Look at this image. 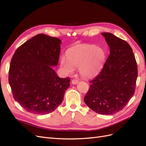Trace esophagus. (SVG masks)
Listing matches in <instances>:
<instances>
[{
	"label": "esophagus",
	"mask_w": 146,
	"mask_h": 146,
	"mask_svg": "<svg viewBox=\"0 0 146 146\" xmlns=\"http://www.w3.org/2000/svg\"><path fill=\"white\" fill-rule=\"evenodd\" d=\"M78 80H77V79H72V83L73 84V85H76L77 83H78Z\"/></svg>",
	"instance_id": "obj_1"
}]
</instances>
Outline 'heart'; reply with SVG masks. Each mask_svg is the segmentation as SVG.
Listing matches in <instances>:
<instances>
[{
  "mask_svg": "<svg viewBox=\"0 0 146 146\" xmlns=\"http://www.w3.org/2000/svg\"><path fill=\"white\" fill-rule=\"evenodd\" d=\"M66 58L61 57L60 65L67 74H72L74 68H79L82 76L90 77L98 74L105 59L103 48L93 45L79 46L66 52Z\"/></svg>",
  "mask_w": 146,
  "mask_h": 146,
  "instance_id": "b5f03b06",
  "label": "heart"
}]
</instances>
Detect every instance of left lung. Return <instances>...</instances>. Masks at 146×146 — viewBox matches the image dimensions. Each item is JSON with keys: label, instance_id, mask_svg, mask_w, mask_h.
<instances>
[{"label": "left lung", "instance_id": "1", "mask_svg": "<svg viewBox=\"0 0 146 146\" xmlns=\"http://www.w3.org/2000/svg\"><path fill=\"white\" fill-rule=\"evenodd\" d=\"M110 47V55L102 69L93 80L84 98L94 111L110 115L121 111L135 91L138 67L131 47L110 33H102Z\"/></svg>", "mask_w": 146, "mask_h": 146}]
</instances>
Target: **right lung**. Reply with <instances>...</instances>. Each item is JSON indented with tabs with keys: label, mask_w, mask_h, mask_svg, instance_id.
Masks as SVG:
<instances>
[{
	"label": "right lung",
	"mask_w": 146,
	"mask_h": 146,
	"mask_svg": "<svg viewBox=\"0 0 146 146\" xmlns=\"http://www.w3.org/2000/svg\"><path fill=\"white\" fill-rule=\"evenodd\" d=\"M60 39L38 34L17 48L8 81L13 98L26 111L50 113L63 102L70 78H60L52 66L58 63Z\"/></svg>",
	"instance_id": "add662e5"
}]
</instances>
